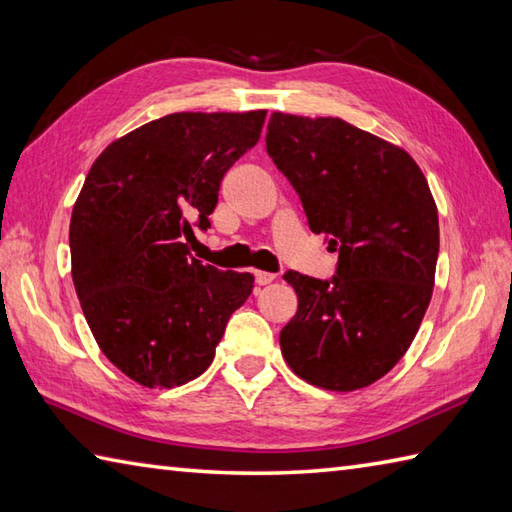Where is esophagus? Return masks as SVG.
Segmentation results:
<instances>
[{
    "instance_id": "obj_1",
    "label": "esophagus",
    "mask_w": 512,
    "mask_h": 512,
    "mask_svg": "<svg viewBox=\"0 0 512 512\" xmlns=\"http://www.w3.org/2000/svg\"><path fill=\"white\" fill-rule=\"evenodd\" d=\"M254 278L258 285H269L271 280H276V274H269V271H254Z\"/></svg>"
}]
</instances>
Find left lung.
<instances>
[{"instance_id": "8db88e82", "label": "left lung", "mask_w": 512, "mask_h": 512, "mask_svg": "<svg viewBox=\"0 0 512 512\" xmlns=\"http://www.w3.org/2000/svg\"><path fill=\"white\" fill-rule=\"evenodd\" d=\"M267 154L311 232L338 252L329 280L285 274L298 311L280 331L283 358L314 387H369L411 347L433 296L440 223L429 183L409 152L338 117L274 112Z\"/></svg>"}]
</instances>
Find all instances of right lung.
Listing matches in <instances>:
<instances>
[{
    "mask_svg": "<svg viewBox=\"0 0 512 512\" xmlns=\"http://www.w3.org/2000/svg\"><path fill=\"white\" fill-rule=\"evenodd\" d=\"M265 110L174 112L103 150L70 218L72 283L106 358L148 389L198 378L254 276L190 256Z\"/></svg>",
    "mask_w": 512,
    "mask_h": 512,
    "instance_id": "right-lung-1",
    "label": "right lung"
}]
</instances>
